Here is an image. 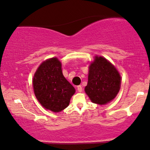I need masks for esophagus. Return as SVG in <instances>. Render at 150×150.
<instances>
[{
  "mask_svg": "<svg viewBox=\"0 0 150 150\" xmlns=\"http://www.w3.org/2000/svg\"><path fill=\"white\" fill-rule=\"evenodd\" d=\"M77 90H78V91H79V92H82V86L81 85H79L77 86Z\"/></svg>",
  "mask_w": 150,
  "mask_h": 150,
  "instance_id": "34e87169",
  "label": "esophagus"
}]
</instances>
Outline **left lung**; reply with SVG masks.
Returning a JSON list of instances; mask_svg holds the SVG:
<instances>
[{"label":"left lung","mask_w":150,"mask_h":150,"mask_svg":"<svg viewBox=\"0 0 150 150\" xmlns=\"http://www.w3.org/2000/svg\"><path fill=\"white\" fill-rule=\"evenodd\" d=\"M120 82L116 68L104 57L96 56L89 67L88 83L84 90L92 102L104 105L116 97Z\"/></svg>","instance_id":"1"}]
</instances>
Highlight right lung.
Masks as SVG:
<instances>
[{
    "mask_svg": "<svg viewBox=\"0 0 150 150\" xmlns=\"http://www.w3.org/2000/svg\"><path fill=\"white\" fill-rule=\"evenodd\" d=\"M36 98L45 109L59 112L68 107L75 93L74 86L64 76L57 58L45 61L39 66L33 79Z\"/></svg>",
    "mask_w": 150,
    "mask_h": 150,
    "instance_id": "obj_1",
    "label": "right lung"
}]
</instances>
